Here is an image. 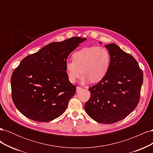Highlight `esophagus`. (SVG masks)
<instances>
[{"label": "esophagus", "mask_w": 153, "mask_h": 153, "mask_svg": "<svg viewBox=\"0 0 153 153\" xmlns=\"http://www.w3.org/2000/svg\"><path fill=\"white\" fill-rule=\"evenodd\" d=\"M81 89H82V87H79V86H77V87H76V92L79 91L81 90Z\"/></svg>", "instance_id": "1"}]
</instances>
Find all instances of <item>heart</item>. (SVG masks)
I'll use <instances>...</instances> for the list:
<instances>
[{
	"label": "heart",
	"instance_id": "heart-1",
	"mask_svg": "<svg viewBox=\"0 0 153 153\" xmlns=\"http://www.w3.org/2000/svg\"><path fill=\"white\" fill-rule=\"evenodd\" d=\"M73 61L66 62L65 68L69 82L75 83L83 75V82H100L107 75L111 63L108 50L103 47H89L77 50L72 55Z\"/></svg>",
	"mask_w": 153,
	"mask_h": 153
}]
</instances>
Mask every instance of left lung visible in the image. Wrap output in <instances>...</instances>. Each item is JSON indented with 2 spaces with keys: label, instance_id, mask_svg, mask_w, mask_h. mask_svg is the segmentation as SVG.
Listing matches in <instances>:
<instances>
[{
  "label": "left lung",
  "instance_id": "obj_1",
  "mask_svg": "<svg viewBox=\"0 0 153 153\" xmlns=\"http://www.w3.org/2000/svg\"><path fill=\"white\" fill-rule=\"evenodd\" d=\"M105 47L111 56L108 73L89 88L91 96L84 108L96 122L112 124L126 118L139 103L143 73L136 59L117 45Z\"/></svg>",
  "mask_w": 153,
  "mask_h": 153
}]
</instances>
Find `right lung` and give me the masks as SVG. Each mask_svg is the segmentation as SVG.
Segmentation results:
<instances>
[{"mask_svg": "<svg viewBox=\"0 0 153 153\" xmlns=\"http://www.w3.org/2000/svg\"><path fill=\"white\" fill-rule=\"evenodd\" d=\"M85 39L73 37L53 42L30 54L13 71L11 97L27 118L49 122L61 115L76 92L69 82L65 64L69 55Z\"/></svg>", "mask_w": 153, "mask_h": 153, "instance_id": "add662e5", "label": "right lung"}]
</instances>
